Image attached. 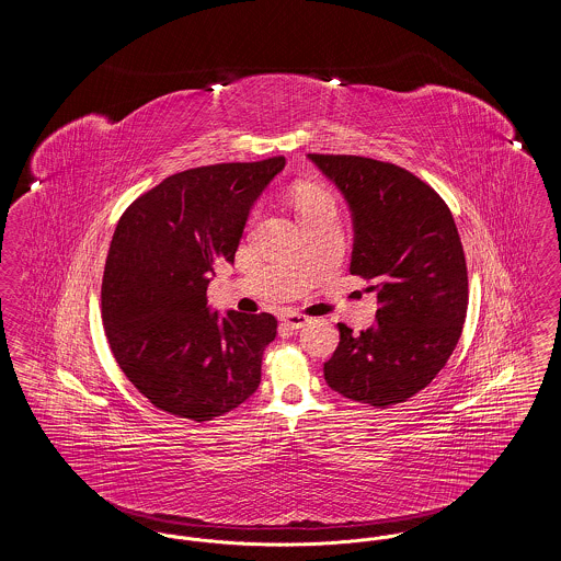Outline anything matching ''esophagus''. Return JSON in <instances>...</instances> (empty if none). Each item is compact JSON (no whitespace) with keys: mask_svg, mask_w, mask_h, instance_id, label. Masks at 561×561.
Masks as SVG:
<instances>
[{"mask_svg":"<svg viewBox=\"0 0 561 561\" xmlns=\"http://www.w3.org/2000/svg\"><path fill=\"white\" fill-rule=\"evenodd\" d=\"M282 321H284V325H288V328H293V330H298V328H302V325L309 321V318L302 316V313H284Z\"/></svg>","mask_w":561,"mask_h":561,"instance_id":"1","label":"esophagus"}]
</instances>
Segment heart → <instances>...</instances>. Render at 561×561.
<instances>
[{
	"instance_id": "b5f03b06",
	"label": "heart",
	"mask_w": 561,
	"mask_h": 561,
	"mask_svg": "<svg viewBox=\"0 0 561 561\" xmlns=\"http://www.w3.org/2000/svg\"><path fill=\"white\" fill-rule=\"evenodd\" d=\"M334 206L332 197L320 187H311V185H302L296 191V208L298 214L311 213V210H320Z\"/></svg>"
}]
</instances>
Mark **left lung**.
Returning <instances> with one entry per match:
<instances>
[{"mask_svg":"<svg viewBox=\"0 0 561 561\" xmlns=\"http://www.w3.org/2000/svg\"><path fill=\"white\" fill-rule=\"evenodd\" d=\"M309 160L347 199L355 231L348 271L370 282L366 290L378 300L373 328L353 334L339 323L325 382L374 408L410 400L446 366L467 318V263L453 213L396 163L321 153Z\"/></svg>","mask_w":561,"mask_h":561,"instance_id":"left-lung-1","label":"left lung"}]
</instances>
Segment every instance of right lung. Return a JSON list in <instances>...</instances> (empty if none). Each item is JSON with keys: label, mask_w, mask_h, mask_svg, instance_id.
Here are the masks:
<instances>
[{"label": "right lung", "mask_w": 561, "mask_h": 561, "mask_svg": "<svg viewBox=\"0 0 561 561\" xmlns=\"http://www.w3.org/2000/svg\"><path fill=\"white\" fill-rule=\"evenodd\" d=\"M286 158L191 168L122 214L108 245L101 313L134 387L168 414L206 423L261 385L271 313L208 309L214 268L233 263L250 208Z\"/></svg>", "instance_id": "right-lung-1"}]
</instances>
